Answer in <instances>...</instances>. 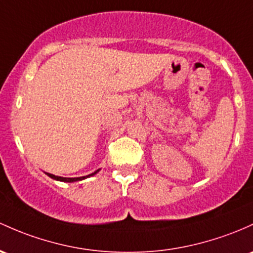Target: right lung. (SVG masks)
I'll return each mask as SVG.
<instances>
[{"label":"right lung","instance_id":"right-lung-1","mask_svg":"<svg viewBox=\"0 0 253 253\" xmlns=\"http://www.w3.org/2000/svg\"><path fill=\"white\" fill-rule=\"evenodd\" d=\"M99 171V169H97L96 171H93V173L88 174V175L86 176H80V177H62V176H56L54 175V174H50V173H45L46 175H48L49 177H51V179L54 180H57V181H62V182H76V181H82V180L84 179H87V177L90 176H93L95 174H97Z\"/></svg>","mask_w":253,"mask_h":253}]
</instances>
